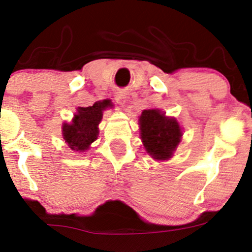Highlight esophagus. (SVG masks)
Here are the masks:
<instances>
[{
	"label": "esophagus",
	"instance_id": "obj_1",
	"mask_svg": "<svg viewBox=\"0 0 252 252\" xmlns=\"http://www.w3.org/2000/svg\"><path fill=\"white\" fill-rule=\"evenodd\" d=\"M115 100L117 102L120 103V105H124V103L126 102V93L123 92H117L115 94Z\"/></svg>",
	"mask_w": 252,
	"mask_h": 252
}]
</instances>
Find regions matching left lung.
I'll return each mask as SVG.
<instances>
[{"label":"left lung","mask_w":252,"mask_h":252,"mask_svg":"<svg viewBox=\"0 0 252 252\" xmlns=\"http://www.w3.org/2000/svg\"><path fill=\"white\" fill-rule=\"evenodd\" d=\"M140 137L146 152L156 160H168L182 138V129L174 117L159 109L143 110L139 117Z\"/></svg>","instance_id":"8db88e82"}]
</instances>
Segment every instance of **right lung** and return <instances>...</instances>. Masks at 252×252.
Masks as SVG:
<instances>
[{"instance_id":"1","label":"right lung","mask_w":252,"mask_h":252,"mask_svg":"<svg viewBox=\"0 0 252 252\" xmlns=\"http://www.w3.org/2000/svg\"><path fill=\"white\" fill-rule=\"evenodd\" d=\"M110 100L96 101L92 106L78 107L72 123H63V139L76 152H84L98 138L99 123L101 122L103 110L112 108Z\"/></svg>"}]
</instances>
